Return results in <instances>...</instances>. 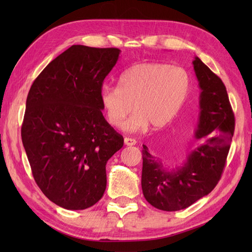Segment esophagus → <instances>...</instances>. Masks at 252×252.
<instances>
[{"instance_id": "34e87169", "label": "esophagus", "mask_w": 252, "mask_h": 252, "mask_svg": "<svg viewBox=\"0 0 252 252\" xmlns=\"http://www.w3.org/2000/svg\"><path fill=\"white\" fill-rule=\"evenodd\" d=\"M125 144L126 146H133L136 144L135 138H131V137H126L125 138Z\"/></svg>"}]
</instances>
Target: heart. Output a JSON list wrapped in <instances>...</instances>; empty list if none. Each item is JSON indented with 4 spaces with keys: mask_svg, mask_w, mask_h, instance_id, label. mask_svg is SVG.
Instances as JSON below:
<instances>
[{
    "mask_svg": "<svg viewBox=\"0 0 252 252\" xmlns=\"http://www.w3.org/2000/svg\"><path fill=\"white\" fill-rule=\"evenodd\" d=\"M191 85L189 72L164 63H142L123 72L118 87L104 85L99 99L109 125L120 129L126 117L130 132L163 127L179 114L189 97Z\"/></svg>",
    "mask_w": 252,
    "mask_h": 252,
    "instance_id": "1",
    "label": "heart"
}]
</instances>
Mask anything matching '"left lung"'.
I'll list each match as a JSON object with an SVG mask.
<instances>
[{
    "instance_id": "1",
    "label": "left lung",
    "mask_w": 252,
    "mask_h": 252,
    "mask_svg": "<svg viewBox=\"0 0 252 252\" xmlns=\"http://www.w3.org/2000/svg\"><path fill=\"white\" fill-rule=\"evenodd\" d=\"M192 65L201 90L195 137L203 143L182 167L170 171L143 145V194L153 207L163 211L185 209L215 189L234 135L235 117L225 85L198 57Z\"/></svg>"
}]
</instances>
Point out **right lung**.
<instances>
[{"mask_svg": "<svg viewBox=\"0 0 252 252\" xmlns=\"http://www.w3.org/2000/svg\"><path fill=\"white\" fill-rule=\"evenodd\" d=\"M120 50L72 45L52 61L27 96L21 140L32 175L57 206L83 210L106 189V163L123 137L103 116L99 93Z\"/></svg>", "mask_w": 252, "mask_h": 252, "instance_id": "1", "label": "right lung"}]
</instances>
